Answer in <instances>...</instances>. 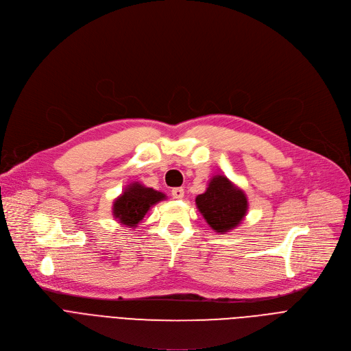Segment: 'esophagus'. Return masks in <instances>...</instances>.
Returning a JSON list of instances; mask_svg holds the SVG:
<instances>
[{
  "label": "esophagus",
  "instance_id": "esophagus-1",
  "mask_svg": "<svg viewBox=\"0 0 351 351\" xmlns=\"http://www.w3.org/2000/svg\"><path fill=\"white\" fill-rule=\"evenodd\" d=\"M171 195H173V198H176V199H181V198L184 197V190H182L181 186L173 188V190H171Z\"/></svg>",
  "mask_w": 351,
  "mask_h": 351
}]
</instances>
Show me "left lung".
Masks as SVG:
<instances>
[{
    "label": "left lung",
    "instance_id": "8db88e82",
    "mask_svg": "<svg viewBox=\"0 0 351 351\" xmlns=\"http://www.w3.org/2000/svg\"><path fill=\"white\" fill-rule=\"evenodd\" d=\"M195 204L206 223L218 233L236 228L249 208L246 194L225 176H215L206 191L195 198Z\"/></svg>",
    "mask_w": 351,
    "mask_h": 351
}]
</instances>
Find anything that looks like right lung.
Segmentation results:
<instances>
[{
    "instance_id": "add662e5",
    "label": "right lung",
    "mask_w": 351,
    "mask_h": 351,
    "mask_svg": "<svg viewBox=\"0 0 351 351\" xmlns=\"http://www.w3.org/2000/svg\"><path fill=\"white\" fill-rule=\"evenodd\" d=\"M163 199H166L163 193L147 188L139 182H132L114 201L112 215L119 223L129 228H136L145 218L147 210Z\"/></svg>"
}]
</instances>
